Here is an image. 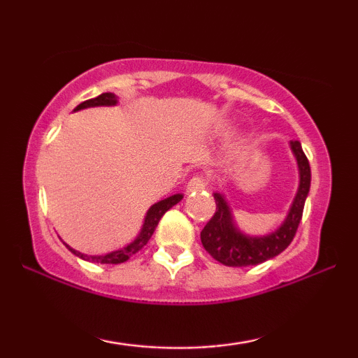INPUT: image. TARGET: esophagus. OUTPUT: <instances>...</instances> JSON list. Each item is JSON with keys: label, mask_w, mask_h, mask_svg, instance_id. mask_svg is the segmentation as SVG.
Here are the masks:
<instances>
[{"label": "esophagus", "mask_w": 358, "mask_h": 358, "mask_svg": "<svg viewBox=\"0 0 358 358\" xmlns=\"http://www.w3.org/2000/svg\"><path fill=\"white\" fill-rule=\"evenodd\" d=\"M205 187H207V182H205L203 178H200V176H195V178H192L189 180L187 184V192H199V190H203Z\"/></svg>", "instance_id": "obj_1"}]
</instances>
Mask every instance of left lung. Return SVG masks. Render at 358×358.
I'll return each mask as SVG.
<instances>
[{
    "instance_id": "left-lung-1",
    "label": "left lung",
    "mask_w": 358,
    "mask_h": 358,
    "mask_svg": "<svg viewBox=\"0 0 358 358\" xmlns=\"http://www.w3.org/2000/svg\"><path fill=\"white\" fill-rule=\"evenodd\" d=\"M292 151L295 155L298 171H300V185L288 215L280 227L266 236H249L236 228L233 222L231 210L228 207L227 199L222 194L215 192V203L217 212L210 222L205 224L200 239L210 256L215 261L222 262L228 267H249L257 266L275 257L282 251H285L288 244L293 241L298 224L301 222L305 200L310 192L311 169L306 155L303 153L300 141H290Z\"/></svg>"
}]
</instances>
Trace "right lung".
Here are the masks:
<instances>
[{"mask_svg":"<svg viewBox=\"0 0 358 358\" xmlns=\"http://www.w3.org/2000/svg\"><path fill=\"white\" fill-rule=\"evenodd\" d=\"M115 104H117L115 94H112V92H102L101 96L94 97V99L81 102V104L78 106L75 110L86 109V107L115 106ZM180 200H182V194H174V195H171V197H168V199L159 200V202H156L155 205H151L148 212H146L143 228H141V231H140L138 236L135 238V241L130 243L129 246H125V248H122V249H117V251L102 254V256H87V254H83L80 251H75V249L68 246V244H65V246L70 249V251L75 254V256L85 259V261H87V262H96V264H122V262L129 261V259L134 256V254L138 252L140 249L143 248L145 244L150 241L151 234L155 233V228L158 227L161 217H163V215L168 212L171 207H174L176 203H179Z\"/></svg>","mask_w":358,"mask_h":358,"instance_id":"right-lung-1","label":"right lung"}]
</instances>
